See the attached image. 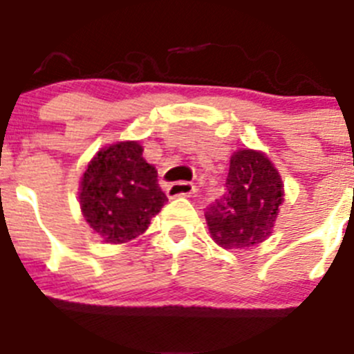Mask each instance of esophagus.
Here are the masks:
<instances>
[{"mask_svg": "<svg viewBox=\"0 0 354 354\" xmlns=\"http://www.w3.org/2000/svg\"><path fill=\"white\" fill-rule=\"evenodd\" d=\"M168 196L175 198V196H192L196 193V186L193 183H174L168 186L167 189Z\"/></svg>", "mask_w": 354, "mask_h": 354, "instance_id": "esophagus-1", "label": "esophagus"}]
</instances>
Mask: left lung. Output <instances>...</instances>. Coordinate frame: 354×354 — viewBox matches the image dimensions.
Wrapping results in <instances>:
<instances>
[{
  "instance_id": "1",
  "label": "left lung",
  "mask_w": 354,
  "mask_h": 354,
  "mask_svg": "<svg viewBox=\"0 0 354 354\" xmlns=\"http://www.w3.org/2000/svg\"><path fill=\"white\" fill-rule=\"evenodd\" d=\"M282 202V177L273 162L257 150H237L225 193L205 211L209 232L227 250L259 245L270 237Z\"/></svg>"
}]
</instances>
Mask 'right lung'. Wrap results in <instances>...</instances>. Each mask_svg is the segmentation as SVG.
<instances>
[{
  "label": "right lung",
  "mask_w": 354,
  "mask_h": 354,
  "mask_svg": "<svg viewBox=\"0 0 354 354\" xmlns=\"http://www.w3.org/2000/svg\"><path fill=\"white\" fill-rule=\"evenodd\" d=\"M167 202L158 184V170L143 159L138 142H118L99 150L81 179L84 220L113 245L145 232Z\"/></svg>",
  "instance_id": "1"
}]
</instances>
